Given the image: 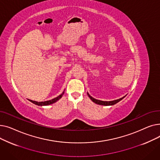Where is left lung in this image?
<instances>
[{
	"mask_svg": "<svg viewBox=\"0 0 160 160\" xmlns=\"http://www.w3.org/2000/svg\"><path fill=\"white\" fill-rule=\"evenodd\" d=\"M88 95L89 96V97L91 98V100H92V101L94 102L95 103L97 104H99V105H103V106H111V105H114L115 104H117V102H119V101H121V100L122 99H123L124 97L119 98V99H117V100H113V101H102V100H97L94 98H93L92 97H91L89 93H88Z\"/></svg>",
	"mask_w": 160,
	"mask_h": 160,
	"instance_id": "obj_1",
	"label": "left lung"
}]
</instances>
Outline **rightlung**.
<instances>
[{"mask_svg": "<svg viewBox=\"0 0 160 160\" xmlns=\"http://www.w3.org/2000/svg\"><path fill=\"white\" fill-rule=\"evenodd\" d=\"M64 93V92H63V93L60 95H59L58 97L52 99V100H47V101H44V102H37V101H33V100H29L30 102H33V104H35L36 105H38V106H47V105H50V104H52L54 102H56L57 100H58L59 99H60V98L62 97Z\"/></svg>", "mask_w": 160, "mask_h": 160, "instance_id": "right-lung-1", "label": "right lung"}]
</instances>
